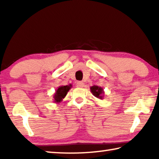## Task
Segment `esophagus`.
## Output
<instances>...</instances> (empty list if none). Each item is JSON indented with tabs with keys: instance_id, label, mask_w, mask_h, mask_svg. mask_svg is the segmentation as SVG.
<instances>
[{
	"instance_id": "esophagus-1",
	"label": "esophagus",
	"mask_w": 159,
	"mask_h": 159,
	"mask_svg": "<svg viewBox=\"0 0 159 159\" xmlns=\"http://www.w3.org/2000/svg\"><path fill=\"white\" fill-rule=\"evenodd\" d=\"M83 85H84V83L82 81H78L76 83V86L79 88H83Z\"/></svg>"
}]
</instances>
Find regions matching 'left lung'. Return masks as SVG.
I'll list each match as a JSON object with an SVG mask.
<instances>
[{
    "label": "left lung",
    "instance_id": "left-lung-1",
    "mask_svg": "<svg viewBox=\"0 0 159 159\" xmlns=\"http://www.w3.org/2000/svg\"><path fill=\"white\" fill-rule=\"evenodd\" d=\"M90 92L93 95L96 97L97 98H99L100 99H102L104 98V90L102 87H99L98 85H93L92 87H90Z\"/></svg>",
    "mask_w": 159,
    "mask_h": 159
}]
</instances>
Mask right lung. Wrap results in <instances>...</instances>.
Wrapping results in <instances>:
<instances>
[{"label": "right lung", "mask_w": 159, "mask_h": 159, "mask_svg": "<svg viewBox=\"0 0 159 159\" xmlns=\"http://www.w3.org/2000/svg\"><path fill=\"white\" fill-rule=\"evenodd\" d=\"M71 88V85H61L56 90L55 94L53 95L54 102L56 104H59L62 101V99L65 98L67 93Z\"/></svg>", "instance_id": "obj_1"}]
</instances>
